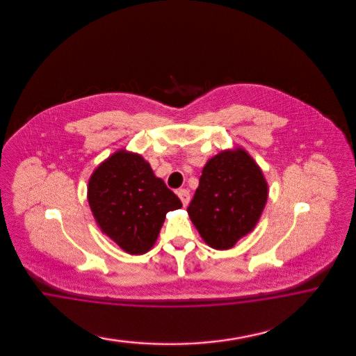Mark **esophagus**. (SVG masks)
Segmentation results:
<instances>
[{
	"mask_svg": "<svg viewBox=\"0 0 356 356\" xmlns=\"http://www.w3.org/2000/svg\"><path fill=\"white\" fill-rule=\"evenodd\" d=\"M177 195H179V198L181 200L183 205L188 206L189 201H191V194H189V192H188V191H185V189H181V191H179V192H177Z\"/></svg>",
	"mask_w": 356,
	"mask_h": 356,
	"instance_id": "1",
	"label": "esophagus"
}]
</instances>
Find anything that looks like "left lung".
Instances as JSON below:
<instances>
[{
  "instance_id": "8db88e82",
  "label": "left lung",
  "mask_w": 356,
  "mask_h": 356,
  "mask_svg": "<svg viewBox=\"0 0 356 356\" xmlns=\"http://www.w3.org/2000/svg\"><path fill=\"white\" fill-rule=\"evenodd\" d=\"M268 195L259 164L236 146L206 162L188 214L209 247L225 250L254 229Z\"/></svg>"
}]
</instances>
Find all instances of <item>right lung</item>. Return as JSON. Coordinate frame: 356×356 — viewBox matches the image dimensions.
<instances>
[{
    "label": "right lung",
    "instance_id": "1",
    "mask_svg": "<svg viewBox=\"0 0 356 356\" xmlns=\"http://www.w3.org/2000/svg\"><path fill=\"white\" fill-rule=\"evenodd\" d=\"M87 201L100 231L129 254L149 252L165 214L183 204L140 154L121 149L88 179Z\"/></svg>",
    "mask_w": 356,
    "mask_h": 356
}]
</instances>
